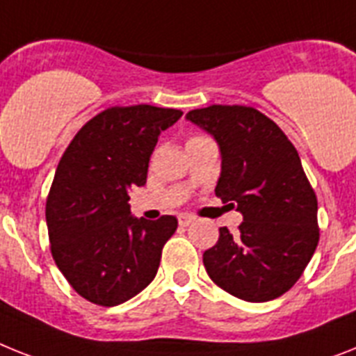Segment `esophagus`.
Wrapping results in <instances>:
<instances>
[{
    "instance_id": "1",
    "label": "esophagus",
    "mask_w": 356,
    "mask_h": 356,
    "mask_svg": "<svg viewBox=\"0 0 356 356\" xmlns=\"http://www.w3.org/2000/svg\"><path fill=\"white\" fill-rule=\"evenodd\" d=\"M195 222V216H191V214H180L178 216V224L181 225V227H187V225H191Z\"/></svg>"
}]
</instances>
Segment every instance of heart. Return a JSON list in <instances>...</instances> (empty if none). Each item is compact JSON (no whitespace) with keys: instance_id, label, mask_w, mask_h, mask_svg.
<instances>
[{"instance_id":"obj_1","label":"heart","mask_w":356,"mask_h":356,"mask_svg":"<svg viewBox=\"0 0 356 356\" xmlns=\"http://www.w3.org/2000/svg\"><path fill=\"white\" fill-rule=\"evenodd\" d=\"M205 140H209V138L205 136H191L189 140H187V145H191V143H198V142H205Z\"/></svg>"}]
</instances>
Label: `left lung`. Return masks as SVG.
I'll use <instances>...</instances> for the list:
<instances>
[{
    "label": "left lung",
    "mask_w": 356,
    "mask_h": 356,
    "mask_svg": "<svg viewBox=\"0 0 356 356\" xmlns=\"http://www.w3.org/2000/svg\"><path fill=\"white\" fill-rule=\"evenodd\" d=\"M185 118L222 152L216 196L243 216L238 233L220 227L204 252L211 280L245 302L278 298L302 277L318 245V204L295 145L277 123L245 105H211Z\"/></svg>",
    "instance_id": "left-lung-1"
}]
</instances>
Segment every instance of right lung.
<instances>
[{"mask_svg": "<svg viewBox=\"0 0 356 356\" xmlns=\"http://www.w3.org/2000/svg\"><path fill=\"white\" fill-rule=\"evenodd\" d=\"M181 114L152 105L105 108L63 152L47 198V227L56 266L85 300L113 307L156 277L178 220L134 218L129 191L145 185L160 132Z\"/></svg>", "mask_w": 356, "mask_h": 356, "instance_id": "1", "label": "right lung"}]
</instances>
